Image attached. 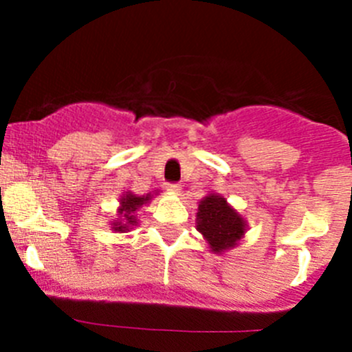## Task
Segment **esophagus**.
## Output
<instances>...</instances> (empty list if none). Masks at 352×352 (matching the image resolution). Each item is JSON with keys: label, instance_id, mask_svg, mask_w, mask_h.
<instances>
[{"label": "esophagus", "instance_id": "34e87169", "mask_svg": "<svg viewBox=\"0 0 352 352\" xmlns=\"http://www.w3.org/2000/svg\"><path fill=\"white\" fill-rule=\"evenodd\" d=\"M166 190L169 192V194H176V195H178L179 192H182V185H179V183H167Z\"/></svg>", "mask_w": 352, "mask_h": 352}]
</instances>
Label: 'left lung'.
<instances>
[{
  "instance_id": "left-lung-1",
  "label": "left lung",
  "mask_w": 352,
  "mask_h": 352,
  "mask_svg": "<svg viewBox=\"0 0 352 352\" xmlns=\"http://www.w3.org/2000/svg\"><path fill=\"white\" fill-rule=\"evenodd\" d=\"M197 231L204 236L211 252L222 254L238 245L247 231V222L229 206L226 197L208 194L197 208Z\"/></svg>"
}]
</instances>
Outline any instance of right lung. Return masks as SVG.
<instances>
[{
	"label": "right lung",
	"instance_id": "add662e5",
	"mask_svg": "<svg viewBox=\"0 0 352 352\" xmlns=\"http://www.w3.org/2000/svg\"><path fill=\"white\" fill-rule=\"evenodd\" d=\"M153 195H135L132 192H125V194L121 195L120 199V208H118V214H120V219L113 220L111 222V229L116 232H126L130 231L133 226H138V217L135 213L139 211V208L144 206L146 203L151 201Z\"/></svg>",
	"mask_w": 352,
	"mask_h": 352
}]
</instances>
